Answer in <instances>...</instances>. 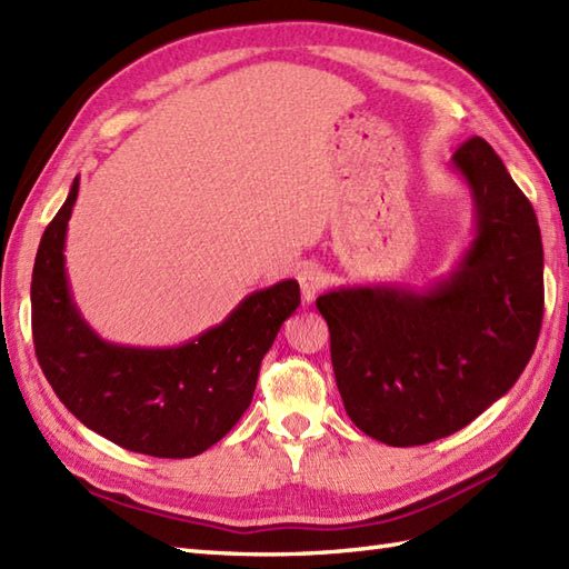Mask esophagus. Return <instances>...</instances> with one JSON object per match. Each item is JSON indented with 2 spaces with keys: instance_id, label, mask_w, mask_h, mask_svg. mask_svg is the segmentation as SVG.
Returning <instances> with one entry per match:
<instances>
[{
  "instance_id": "obj_1",
  "label": "esophagus",
  "mask_w": 569,
  "mask_h": 569,
  "mask_svg": "<svg viewBox=\"0 0 569 569\" xmlns=\"http://www.w3.org/2000/svg\"><path fill=\"white\" fill-rule=\"evenodd\" d=\"M298 283H300V290H302V298L312 302L319 290L327 286V273L319 269L317 264H305L298 271Z\"/></svg>"
}]
</instances>
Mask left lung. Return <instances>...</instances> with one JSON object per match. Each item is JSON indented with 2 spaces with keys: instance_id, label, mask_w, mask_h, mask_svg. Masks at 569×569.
Here are the masks:
<instances>
[{
  "instance_id": "left-lung-1",
  "label": "left lung",
  "mask_w": 569,
  "mask_h": 569,
  "mask_svg": "<svg viewBox=\"0 0 569 569\" xmlns=\"http://www.w3.org/2000/svg\"><path fill=\"white\" fill-rule=\"evenodd\" d=\"M451 166L471 189L476 238L428 290L339 288L317 298L348 418L391 447L457 432L505 397L543 322V244L531 201L473 137Z\"/></svg>"
}]
</instances>
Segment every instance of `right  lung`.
<instances>
[{
  "label": "right lung",
  "mask_w": 569,
  "mask_h": 569,
  "mask_svg": "<svg viewBox=\"0 0 569 569\" xmlns=\"http://www.w3.org/2000/svg\"><path fill=\"white\" fill-rule=\"evenodd\" d=\"M79 178L42 232L31 308L33 343L54 395L86 428L139 455L189 459L221 440L252 401L261 358L298 310L288 279L247 296L221 325L174 348L108 343L69 293L64 238Z\"/></svg>",
  "instance_id": "right-lung-1"
}]
</instances>
